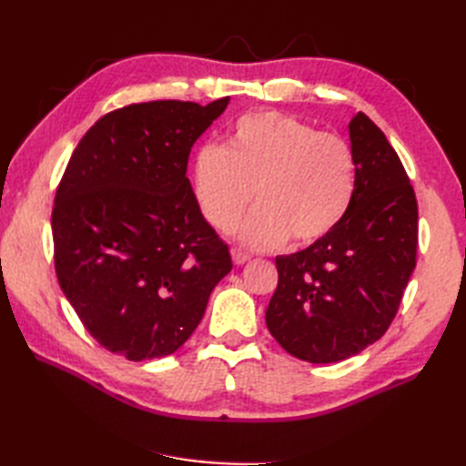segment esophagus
<instances>
[{"label":"esophagus","mask_w":466,"mask_h":466,"mask_svg":"<svg viewBox=\"0 0 466 466\" xmlns=\"http://www.w3.org/2000/svg\"><path fill=\"white\" fill-rule=\"evenodd\" d=\"M250 260V256L246 254V252H242V250H232V262L236 264V266H242V264H246Z\"/></svg>","instance_id":"34e87169"}]
</instances>
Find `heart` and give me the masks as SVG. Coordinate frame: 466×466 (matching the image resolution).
<instances>
[{"label":"heart","mask_w":466,"mask_h":466,"mask_svg":"<svg viewBox=\"0 0 466 466\" xmlns=\"http://www.w3.org/2000/svg\"><path fill=\"white\" fill-rule=\"evenodd\" d=\"M198 208L216 230L230 232L248 208L238 238L250 248L286 240H322L349 212L356 160L340 136L280 112H254L236 120L224 146L206 144L192 162Z\"/></svg>","instance_id":"obj_1"}]
</instances>
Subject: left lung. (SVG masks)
I'll list each match as a JSON object with an SVG mask.
<instances>
[{
    "label": "left lung",
    "instance_id": "8db88e82",
    "mask_svg": "<svg viewBox=\"0 0 466 466\" xmlns=\"http://www.w3.org/2000/svg\"><path fill=\"white\" fill-rule=\"evenodd\" d=\"M354 198L322 240L276 256L279 286L266 326L312 364L346 360L389 329L417 266L419 206L400 157L369 116L350 124Z\"/></svg>",
    "mask_w": 466,
    "mask_h": 466
}]
</instances>
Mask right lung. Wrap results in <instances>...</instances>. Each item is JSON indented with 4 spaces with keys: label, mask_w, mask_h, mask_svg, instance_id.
<instances>
[{
    "label": "right lung",
    "mask_w": 466,
    "mask_h": 466,
    "mask_svg": "<svg viewBox=\"0 0 466 466\" xmlns=\"http://www.w3.org/2000/svg\"><path fill=\"white\" fill-rule=\"evenodd\" d=\"M228 102L157 100L106 114L57 186V282L87 332L127 360L180 349L232 270L186 176L194 142Z\"/></svg>",
    "instance_id": "obj_1"
}]
</instances>
